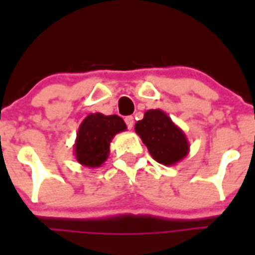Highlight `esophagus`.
I'll list each match as a JSON object with an SVG mask.
<instances>
[{
	"instance_id": "obj_1",
	"label": "esophagus",
	"mask_w": 255,
	"mask_h": 255,
	"mask_svg": "<svg viewBox=\"0 0 255 255\" xmlns=\"http://www.w3.org/2000/svg\"><path fill=\"white\" fill-rule=\"evenodd\" d=\"M125 123H126V125H128V128H129V129H132V126H134V117L128 116L125 119Z\"/></svg>"
}]
</instances>
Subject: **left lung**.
Instances as JSON below:
<instances>
[{
    "mask_svg": "<svg viewBox=\"0 0 255 255\" xmlns=\"http://www.w3.org/2000/svg\"><path fill=\"white\" fill-rule=\"evenodd\" d=\"M135 132L153 158L164 166L179 163L190 150L185 132L162 110H148L143 120L135 124Z\"/></svg>",
    "mask_w": 255,
    "mask_h": 255,
    "instance_id": "8db88e82",
    "label": "left lung"
}]
</instances>
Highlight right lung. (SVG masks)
Wrapping results in <instances>:
<instances>
[{
	"label": "right lung",
	"instance_id": "1",
	"mask_svg": "<svg viewBox=\"0 0 255 255\" xmlns=\"http://www.w3.org/2000/svg\"><path fill=\"white\" fill-rule=\"evenodd\" d=\"M126 129V124L117 115L89 114L76 132L74 144L76 161L85 167H101L110 155V144L115 135Z\"/></svg>",
	"mask_w": 255,
	"mask_h": 255
}]
</instances>
